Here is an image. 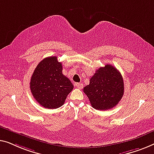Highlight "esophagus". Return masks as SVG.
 I'll use <instances>...</instances> for the list:
<instances>
[{"mask_svg": "<svg viewBox=\"0 0 154 154\" xmlns=\"http://www.w3.org/2000/svg\"><path fill=\"white\" fill-rule=\"evenodd\" d=\"M75 86H76V87L77 88H82V87H83V84H80V83L75 84Z\"/></svg>", "mask_w": 154, "mask_h": 154, "instance_id": "esophagus-1", "label": "esophagus"}]
</instances>
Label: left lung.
Masks as SVG:
<instances>
[{"mask_svg":"<svg viewBox=\"0 0 154 154\" xmlns=\"http://www.w3.org/2000/svg\"><path fill=\"white\" fill-rule=\"evenodd\" d=\"M83 91L94 109H112L118 105L123 96V77L115 67L107 64L96 71Z\"/></svg>","mask_w":154,"mask_h":154,"instance_id":"obj_1","label":"left lung"}]
</instances>
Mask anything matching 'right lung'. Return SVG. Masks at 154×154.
Returning a JSON list of instances; mask_svg holds the SVG:
<instances>
[{
  "mask_svg": "<svg viewBox=\"0 0 154 154\" xmlns=\"http://www.w3.org/2000/svg\"><path fill=\"white\" fill-rule=\"evenodd\" d=\"M63 66L56 56L45 58L35 69L30 82L34 98L47 109H56L63 105L73 86L62 73Z\"/></svg>",
  "mask_w": 154,
  "mask_h": 154,
  "instance_id": "obj_1",
  "label": "right lung"
}]
</instances>
